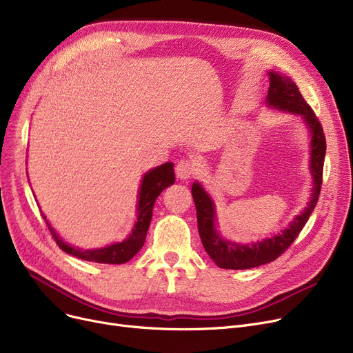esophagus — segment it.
Masks as SVG:
<instances>
[{
  "mask_svg": "<svg viewBox=\"0 0 353 353\" xmlns=\"http://www.w3.org/2000/svg\"><path fill=\"white\" fill-rule=\"evenodd\" d=\"M197 170V167L193 161L190 160H180L176 165V176L180 179V180H188L190 179Z\"/></svg>",
  "mask_w": 353,
  "mask_h": 353,
  "instance_id": "34e87169",
  "label": "esophagus"
}]
</instances>
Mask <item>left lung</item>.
Masks as SVG:
<instances>
[{
	"mask_svg": "<svg viewBox=\"0 0 353 353\" xmlns=\"http://www.w3.org/2000/svg\"><path fill=\"white\" fill-rule=\"evenodd\" d=\"M270 87L266 97L269 107L277 110L288 111V113L301 114L306 121L310 134V172L313 174V194L307 208L293 219L288 229L277 236L265 239L263 242L239 245L229 242L221 237L216 230V212L213 200L205 192L199 183H193L192 194L197 212V228L201 239V243L212 261L221 269H252L276 261L299 236L306 221L309 220L314 206H316L321 189H322V176H323V163L326 153V139L323 133V127L313 113L312 107L306 103L301 91L290 77L282 76L279 72H269Z\"/></svg>",
	"mask_w": 353,
	"mask_h": 353,
	"instance_id": "obj_1",
	"label": "left lung"
}]
</instances>
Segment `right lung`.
Masks as SVG:
<instances>
[{"label":"right lung","instance_id":"add662e5","mask_svg":"<svg viewBox=\"0 0 353 353\" xmlns=\"http://www.w3.org/2000/svg\"><path fill=\"white\" fill-rule=\"evenodd\" d=\"M173 183H174L173 163H164L156 167V169L145 173L141 180V188L139 193V205H137L139 217L134 225V229L128 234L125 240H123V242L114 243L107 248L94 249V250H81V249L72 248L68 243L63 242V239H60V236L54 232V229L50 226L44 214L43 217L48 226L50 233L55 240V243L59 245V248L63 252L76 256L79 259H83V261H87V262L121 265L128 262L130 259H132L134 254H137V252L143 248L148 226H150V221H152L154 201L159 197V194L165 188L172 186Z\"/></svg>","mask_w":353,"mask_h":353}]
</instances>
